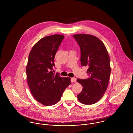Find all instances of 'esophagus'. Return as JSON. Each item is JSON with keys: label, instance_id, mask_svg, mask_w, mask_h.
<instances>
[{"label": "esophagus", "instance_id": "1", "mask_svg": "<svg viewBox=\"0 0 133 133\" xmlns=\"http://www.w3.org/2000/svg\"><path fill=\"white\" fill-rule=\"evenodd\" d=\"M71 82H76V78H71Z\"/></svg>", "mask_w": 133, "mask_h": 133}]
</instances>
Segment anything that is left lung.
<instances>
[{
    "mask_svg": "<svg viewBox=\"0 0 133 133\" xmlns=\"http://www.w3.org/2000/svg\"><path fill=\"white\" fill-rule=\"evenodd\" d=\"M80 49L82 66H88V79H77L83 87L77 95L78 100L85 104H93L104 94L110 80V59L103 43L94 36L87 34L73 35Z\"/></svg>",
    "mask_w": 133,
    "mask_h": 133,
    "instance_id": "obj_1",
    "label": "left lung"
}]
</instances>
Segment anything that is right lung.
Masks as SVG:
<instances>
[{"label":"right lung","instance_id":"1","mask_svg":"<svg viewBox=\"0 0 133 133\" xmlns=\"http://www.w3.org/2000/svg\"><path fill=\"white\" fill-rule=\"evenodd\" d=\"M64 36L54 35L40 39L30 53L26 68L28 83L31 93L39 103L53 105L60 100L71 78L53 73L54 60Z\"/></svg>","mask_w":133,"mask_h":133}]
</instances>
